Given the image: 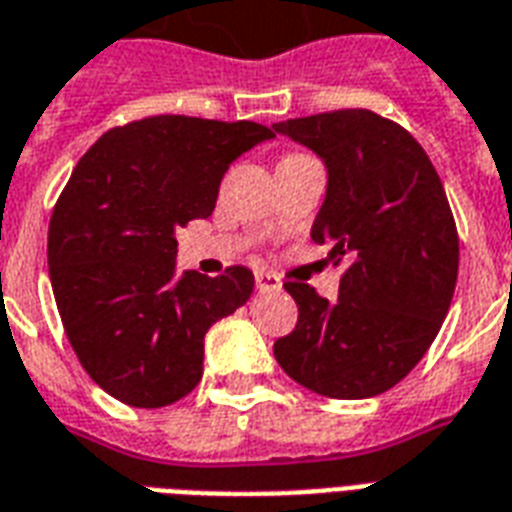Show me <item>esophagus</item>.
I'll return each mask as SVG.
<instances>
[{
	"instance_id": "obj_1",
	"label": "esophagus",
	"mask_w": 512,
	"mask_h": 512,
	"mask_svg": "<svg viewBox=\"0 0 512 512\" xmlns=\"http://www.w3.org/2000/svg\"><path fill=\"white\" fill-rule=\"evenodd\" d=\"M255 285L260 293H268V290H282V282H279L274 274H268V271H260V274L255 276Z\"/></svg>"
}]
</instances>
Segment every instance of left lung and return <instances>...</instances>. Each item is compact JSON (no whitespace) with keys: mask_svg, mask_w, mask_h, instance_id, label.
<instances>
[{"mask_svg":"<svg viewBox=\"0 0 512 512\" xmlns=\"http://www.w3.org/2000/svg\"><path fill=\"white\" fill-rule=\"evenodd\" d=\"M274 130L323 160L312 241L352 260L333 304L287 282L298 325L274 344L276 361L328 399L380 396L415 369L450 309L458 238L442 181L410 132L363 108Z\"/></svg>","mask_w":512,"mask_h":512,"instance_id":"obj_1","label":"left lung"}]
</instances>
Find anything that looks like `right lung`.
<instances>
[{"mask_svg":"<svg viewBox=\"0 0 512 512\" xmlns=\"http://www.w3.org/2000/svg\"><path fill=\"white\" fill-rule=\"evenodd\" d=\"M271 138L255 121L151 116L105 132L75 165L48 271L78 361L113 399L154 410L200 382L208 328L249 301L255 276L179 274L176 230L211 217L227 168Z\"/></svg>","mask_w":512,"mask_h":512,"instance_id":"1","label":"right lung"}]
</instances>
